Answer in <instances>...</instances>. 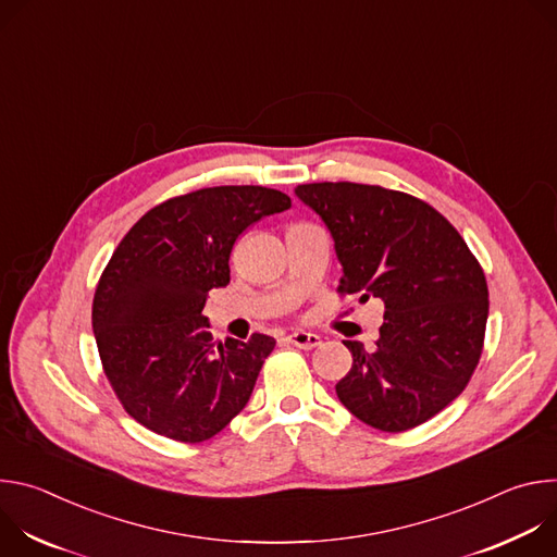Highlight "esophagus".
<instances>
[{"label":"esophagus","mask_w":557,"mask_h":557,"mask_svg":"<svg viewBox=\"0 0 557 557\" xmlns=\"http://www.w3.org/2000/svg\"><path fill=\"white\" fill-rule=\"evenodd\" d=\"M286 342L295 348H301V350H312L322 344V337L314 335V333H304V331H295L286 337Z\"/></svg>","instance_id":"esophagus-1"}]
</instances>
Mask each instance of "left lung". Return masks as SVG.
<instances>
[{"instance_id": "1", "label": "left lung", "mask_w": 557, "mask_h": 557, "mask_svg": "<svg viewBox=\"0 0 557 557\" xmlns=\"http://www.w3.org/2000/svg\"><path fill=\"white\" fill-rule=\"evenodd\" d=\"M333 235L339 293L385 306L374 350L344 342L350 372L335 385L363 423L404 432L438 414L479 366L490 314L485 273L460 233L428 202L357 183L297 185Z\"/></svg>"}]
</instances>
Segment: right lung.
Masks as SVG:
<instances>
[{"label": "right lung", "instance_id": "add662e5", "mask_svg": "<svg viewBox=\"0 0 557 557\" xmlns=\"http://www.w3.org/2000/svg\"><path fill=\"white\" fill-rule=\"evenodd\" d=\"M290 207L277 189L209 187L147 211L108 262L92 304V331L108 381L147 430L200 443L249 404L269 335L213 339L207 293L228 284L240 233Z\"/></svg>", "mask_w": 557, "mask_h": 557}]
</instances>
